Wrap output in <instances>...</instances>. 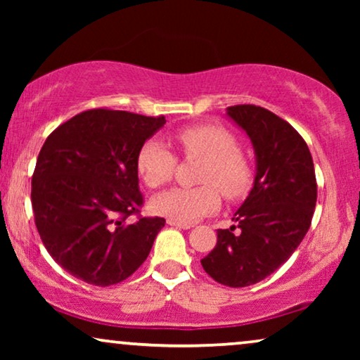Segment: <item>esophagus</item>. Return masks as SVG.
<instances>
[{"mask_svg": "<svg viewBox=\"0 0 360 360\" xmlns=\"http://www.w3.org/2000/svg\"><path fill=\"white\" fill-rule=\"evenodd\" d=\"M167 224H169V226H174V228H180V229H190V228H191V224L180 223V221H176V219H172V218L167 219Z\"/></svg>", "mask_w": 360, "mask_h": 360, "instance_id": "34e87169", "label": "esophagus"}]
</instances>
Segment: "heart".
<instances>
[{"instance_id": "obj_1", "label": "heart", "mask_w": 360, "mask_h": 360, "mask_svg": "<svg viewBox=\"0 0 360 360\" xmlns=\"http://www.w3.org/2000/svg\"><path fill=\"white\" fill-rule=\"evenodd\" d=\"M181 152L186 159H201L196 181L198 186H176L164 191L152 206L157 213L180 223H195L211 214L219 206V191L226 200H238L252 185V165L238 150V139L228 129L213 124H196L176 132ZM179 159L159 139H149L137 152V174L149 188L169 184Z\"/></svg>"}]
</instances>
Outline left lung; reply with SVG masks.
I'll return each instance as SVG.
<instances>
[{
    "label": "left lung",
    "instance_id": "obj_1",
    "mask_svg": "<svg viewBox=\"0 0 360 360\" xmlns=\"http://www.w3.org/2000/svg\"><path fill=\"white\" fill-rule=\"evenodd\" d=\"M252 141L257 175L236 211L238 226L218 229L205 272L226 287H249L287 262L308 233L316 206V175L307 142L272 111L255 105L228 108Z\"/></svg>",
    "mask_w": 360,
    "mask_h": 360
}]
</instances>
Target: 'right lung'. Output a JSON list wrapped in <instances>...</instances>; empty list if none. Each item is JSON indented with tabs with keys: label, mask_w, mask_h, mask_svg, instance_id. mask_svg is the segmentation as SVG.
Listing matches in <instances>:
<instances>
[{
	"label": "right lung",
	"mask_w": 360,
	"mask_h": 360,
	"mask_svg": "<svg viewBox=\"0 0 360 360\" xmlns=\"http://www.w3.org/2000/svg\"><path fill=\"white\" fill-rule=\"evenodd\" d=\"M164 124V116L95 108L44 142L32 174L34 221L47 252L73 277L110 287L149 255L165 219L141 216L136 159Z\"/></svg>",
	"instance_id": "1"
}]
</instances>
